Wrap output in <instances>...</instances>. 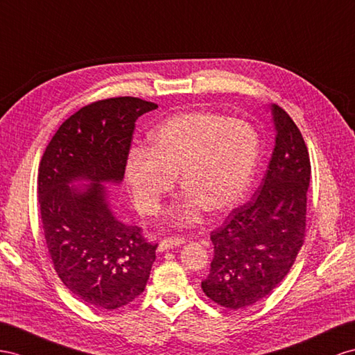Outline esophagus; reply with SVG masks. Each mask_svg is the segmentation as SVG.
<instances>
[{
	"instance_id": "esophagus-1",
	"label": "esophagus",
	"mask_w": 355,
	"mask_h": 355,
	"mask_svg": "<svg viewBox=\"0 0 355 355\" xmlns=\"http://www.w3.org/2000/svg\"><path fill=\"white\" fill-rule=\"evenodd\" d=\"M186 240L183 237H171V239H165L163 241H160L159 244V250L160 252H165L168 249H172V248H177L180 246V244H184Z\"/></svg>"
}]
</instances>
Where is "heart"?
<instances>
[{"instance_id":"1","label":"heart","mask_w":355,"mask_h":355,"mask_svg":"<svg viewBox=\"0 0 355 355\" xmlns=\"http://www.w3.org/2000/svg\"><path fill=\"white\" fill-rule=\"evenodd\" d=\"M259 159V138L237 118L196 111L163 123L150 135V148L133 147L125 160V180L135 205L157 214L174 192L177 177L186 196L171 213L177 226L196 223L204 208L228 211L248 192Z\"/></svg>"}]
</instances>
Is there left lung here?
Segmentation results:
<instances>
[{
    "mask_svg": "<svg viewBox=\"0 0 355 355\" xmlns=\"http://www.w3.org/2000/svg\"><path fill=\"white\" fill-rule=\"evenodd\" d=\"M276 144L262 183L249 202L234 208L210 235V275L201 288L231 311L270 295L302 249L311 160L302 133L284 109L271 105Z\"/></svg>",
    "mask_w": 355,
    "mask_h": 355,
    "instance_id": "1",
    "label": "left lung"
}]
</instances>
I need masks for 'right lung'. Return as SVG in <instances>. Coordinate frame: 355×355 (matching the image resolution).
Returning <instances> with one entry per match:
<instances>
[{
    "label": "right lung",
    "mask_w": 355,
    "mask_h": 355,
    "mask_svg": "<svg viewBox=\"0 0 355 355\" xmlns=\"http://www.w3.org/2000/svg\"><path fill=\"white\" fill-rule=\"evenodd\" d=\"M156 107L138 97L80 107L60 125L40 160L37 193L53 268L91 307L112 311L133 302L156 259L157 244L118 219L105 186L123 181L135 123Z\"/></svg>",
    "instance_id": "1"
}]
</instances>
